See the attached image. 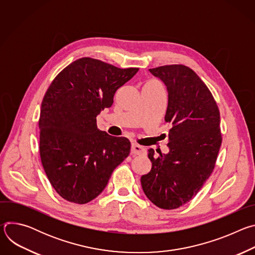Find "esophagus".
<instances>
[{
    "label": "esophagus",
    "instance_id": "obj_1",
    "mask_svg": "<svg viewBox=\"0 0 255 255\" xmlns=\"http://www.w3.org/2000/svg\"><path fill=\"white\" fill-rule=\"evenodd\" d=\"M144 151H145V148L143 146H141V145L136 144V143H133L131 145V154H134V155L142 154V153H144Z\"/></svg>",
    "mask_w": 255,
    "mask_h": 255
}]
</instances>
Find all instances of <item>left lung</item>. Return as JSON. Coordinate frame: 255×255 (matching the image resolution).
Returning <instances> with one entry per match:
<instances>
[{
    "label": "left lung",
    "instance_id": "1",
    "mask_svg": "<svg viewBox=\"0 0 255 255\" xmlns=\"http://www.w3.org/2000/svg\"><path fill=\"white\" fill-rule=\"evenodd\" d=\"M167 91L164 120L168 133V152L154 155L148 149L152 167L141 176L142 190L150 202L165 210L190 202L211 175L222 137L220 113L202 80L183 64L149 69Z\"/></svg>",
    "mask_w": 255,
    "mask_h": 255
}]
</instances>
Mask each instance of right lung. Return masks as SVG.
<instances>
[{
    "label": "right lung",
    "mask_w": 255,
    "mask_h": 255,
    "mask_svg": "<svg viewBox=\"0 0 255 255\" xmlns=\"http://www.w3.org/2000/svg\"><path fill=\"white\" fill-rule=\"evenodd\" d=\"M138 68H118L83 57L66 66L48 88L40 110V157L57 194L87 204L106 188L114 169L129 155L130 141L97 127L115 93Z\"/></svg>",
    "instance_id": "add662e5"
}]
</instances>
